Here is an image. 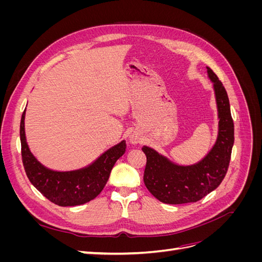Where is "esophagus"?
Instances as JSON below:
<instances>
[{"instance_id": "34e87169", "label": "esophagus", "mask_w": 262, "mask_h": 262, "mask_svg": "<svg viewBox=\"0 0 262 262\" xmlns=\"http://www.w3.org/2000/svg\"><path fill=\"white\" fill-rule=\"evenodd\" d=\"M141 141H142V139L137 133H133L130 136V142L132 144H139V143H141Z\"/></svg>"}]
</instances>
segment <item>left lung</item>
Listing matches in <instances>:
<instances>
[{"label":"left lung","instance_id":"1","mask_svg":"<svg viewBox=\"0 0 262 262\" xmlns=\"http://www.w3.org/2000/svg\"><path fill=\"white\" fill-rule=\"evenodd\" d=\"M219 112V136L215 144L201 162L191 166H179L143 146L146 166L143 180L148 191L157 200L167 204H182L201 200L223 181L234 144V122L225 87L210 68Z\"/></svg>","mask_w":262,"mask_h":262}]
</instances>
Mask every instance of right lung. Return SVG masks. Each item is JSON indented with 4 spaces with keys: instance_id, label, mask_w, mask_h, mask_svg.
Here are the masks:
<instances>
[{
    "instance_id": "obj_1",
    "label": "right lung",
    "mask_w": 262,
    "mask_h": 262,
    "mask_svg": "<svg viewBox=\"0 0 262 262\" xmlns=\"http://www.w3.org/2000/svg\"><path fill=\"white\" fill-rule=\"evenodd\" d=\"M25 110L20 120L21 160L26 175L47 199L60 207H75L95 199L106 186L115 163L125 152V141L109 148L89 167L73 171H54L46 168L30 153L25 137Z\"/></svg>"
}]
</instances>
